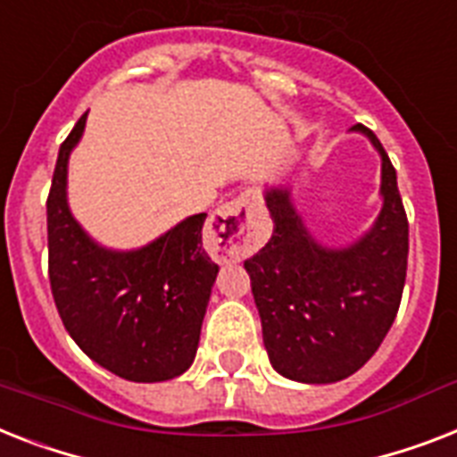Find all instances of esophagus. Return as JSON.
Listing matches in <instances>:
<instances>
[{
	"instance_id": "1",
	"label": "esophagus",
	"mask_w": 457,
	"mask_h": 457,
	"mask_svg": "<svg viewBox=\"0 0 457 457\" xmlns=\"http://www.w3.org/2000/svg\"><path fill=\"white\" fill-rule=\"evenodd\" d=\"M251 204H253L251 196H239V199L222 204L211 216L206 237L213 244V251L222 258H235L251 246V232H248Z\"/></svg>"
}]
</instances>
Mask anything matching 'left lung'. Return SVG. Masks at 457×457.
Instances as JSON below:
<instances>
[{"instance_id":"1","label":"left lung","mask_w":457,"mask_h":457,"mask_svg":"<svg viewBox=\"0 0 457 457\" xmlns=\"http://www.w3.org/2000/svg\"><path fill=\"white\" fill-rule=\"evenodd\" d=\"M357 129L383 159L385 202L369 235L350 248L319 246L287 187H270L272 237L244 262L270 361L298 383H336L357 373L376 354L402 303L409 218L387 152L370 129Z\"/></svg>"}]
</instances>
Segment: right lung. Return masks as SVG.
I'll list each match as a JSON object with an SVG mask.
<instances>
[{
  "label": "right lung",
  "instance_id": "add662e5",
  "mask_svg": "<svg viewBox=\"0 0 457 457\" xmlns=\"http://www.w3.org/2000/svg\"><path fill=\"white\" fill-rule=\"evenodd\" d=\"M87 114L62 140L46 199L48 279L55 307L84 354L133 383L170 380L195 361L218 265L204 251L206 213L150 246L117 253L77 225L65 199L68 157Z\"/></svg>",
  "mask_w": 457,
  "mask_h": 457
}]
</instances>
